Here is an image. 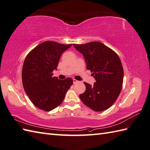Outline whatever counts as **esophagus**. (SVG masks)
Returning <instances> with one entry per match:
<instances>
[{"mask_svg": "<svg viewBox=\"0 0 150 150\" xmlns=\"http://www.w3.org/2000/svg\"><path fill=\"white\" fill-rule=\"evenodd\" d=\"M73 84H75V83H77V82H78L79 81L76 80V79H73Z\"/></svg>", "mask_w": 150, "mask_h": 150, "instance_id": "esophagus-1", "label": "esophagus"}]
</instances>
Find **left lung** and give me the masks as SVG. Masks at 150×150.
<instances>
[{"instance_id": "obj_1", "label": "left lung", "mask_w": 150, "mask_h": 150, "mask_svg": "<svg viewBox=\"0 0 150 150\" xmlns=\"http://www.w3.org/2000/svg\"><path fill=\"white\" fill-rule=\"evenodd\" d=\"M73 46L83 55L86 68L96 81L93 86L84 82L86 91L79 97L93 111L107 110L116 101L122 88L124 70L119 57L99 42Z\"/></svg>"}]
</instances>
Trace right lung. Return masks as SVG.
<instances>
[{"label": "right lung", "instance_id": "obj_1", "mask_svg": "<svg viewBox=\"0 0 150 150\" xmlns=\"http://www.w3.org/2000/svg\"><path fill=\"white\" fill-rule=\"evenodd\" d=\"M71 44L46 41L28 54L22 66V81L24 91L39 109L49 111L62 103L73 84L71 78L64 80L53 77L62 53Z\"/></svg>", "mask_w": 150, "mask_h": 150}]
</instances>
